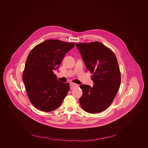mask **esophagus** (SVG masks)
<instances>
[{"label":"esophagus","mask_w":148,"mask_h":148,"mask_svg":"<svg viewBox=\"0 0 148 148\" xmlns=\"http://www.w3.org/2000/svg\"><path fill=\"white\" fill-rule=\"evenodd\" d=\"M77 86H78V85L76 84H75L73 83H70V88H71V89H74V88H76Z\"/></svg>","instance_id":"1"}]
</instances>
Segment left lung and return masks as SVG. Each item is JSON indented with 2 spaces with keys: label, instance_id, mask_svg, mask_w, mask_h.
Listing matches in <instances>:
<instances>
[{
  "label": "left lung",
  "instance_id": "8db88e82",
  "mask_svg": "<svg viewBox=\"0 0 148 148\" xmlns=\"http://www.w3.org/2000/svg\"><path fill=\"white\" fill-rule=\"evenodd\" d=\"M95 84L80 85L82 108L90 113L101 112L108 108L119 90L121 73L113 52L99 42L76 44Z\"/></svg>",
  "mask_w": 148,
  "mask_h": 148
}]
</instances>
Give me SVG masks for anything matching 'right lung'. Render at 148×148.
Wrapping results in <instances>:
<instances>
[{
	"label": "right lung",
	"mask_w": 148,
	"mask_h": 148,
	"mask_svg": "<svg viewBox=\"0 0 148 148\" xmlns=\"http://www.w3.org/2000/svg\"><path fill=\"white\" fill-rule=\"evenodd\" d=\"M75 43L56 39L46 40L29 52L23 73V81L31 104L45 112L61 105L70 88L68 83L57 80L53 73L64 55Z\"/></svg>",
	"instance_id": "1"
}]
</instances>
